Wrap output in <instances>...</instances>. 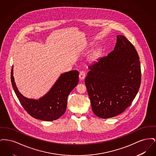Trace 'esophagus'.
<instances>
[{
	"mask_svg": "<svg viewBox=\"0 0 156 156\" xmlns=\"http://www.w3.org/2000/svg\"><path fill=\"white\" fill-rule=\"evenodd\" d=\"M79 78L81 80H83L84 78H85V73L83 71H81L80 73V75H79Z\"/></svg>",
	"mask_w": 156,
	"mask_h": 156,
	"instance_id": "esophagus-1",
	"label": "esophagus"
}]
</instances>
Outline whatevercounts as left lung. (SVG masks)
Returning <instances> with one entry per match:
<instances>
[{"label":"left lung","mask_w":156,"mask_h":156,"mask_svg":"<svg viewBox=\"0 0 156 156\" xmlns=\"http://www.w3.org/2000/svg\"><path fill=\"white\" fill-rule=\"evenodd\" d=\"M88 68L85 83L93 112L107 119L125 111L141 83L140 62L133 45L118 35L114 50Z\"/></svg>","instance_id":"obj_1"}]
</instances>
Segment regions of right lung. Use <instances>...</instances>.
I'll list each match as a JSON object with an SVG mask.
<instances>
[{
	"label": "right lung",
	"mask_w": 156,
	"mask_h": 156,
	"mask_svg": "<svg viewBox=\"0 0 156 156\" xmlns=\"http://www.w3.org/2000/svg\"><path fill=\"white\" fill-rule=\"evenodd\" d=\"M11 71V82L15 94L23 108L31 116L44 121L57 120L64 114L67 109V98L79 82L78 71L62 74L51 89L38 100L24 97L19 91Z\"/></svg>",
	"instance_id": "add662e5"
}]
</instances>
